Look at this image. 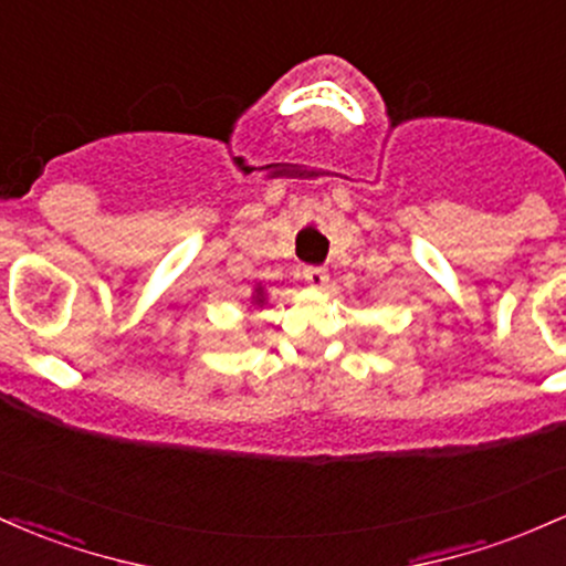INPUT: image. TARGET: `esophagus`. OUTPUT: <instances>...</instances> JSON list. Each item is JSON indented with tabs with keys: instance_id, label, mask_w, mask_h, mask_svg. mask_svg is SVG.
Here are the masks:
<instances>
[{
	"instance_id": "esophagus-1",
	"label": "esophagus",
	"mask_w": 566,
	"mask_h": 566,
	"mask_svg": "<svg viewBox=\"0 0 566 566\" xmlns=\"http://www.w3.org/2000/svg\"><path fill=\"white\" fill-rule=\"evenodd\" d=\"M303 279H306V282L312 284V287H325V284H327V271L322 269V265H306V269H303Z\"/></svg>"
}]
</instances>
